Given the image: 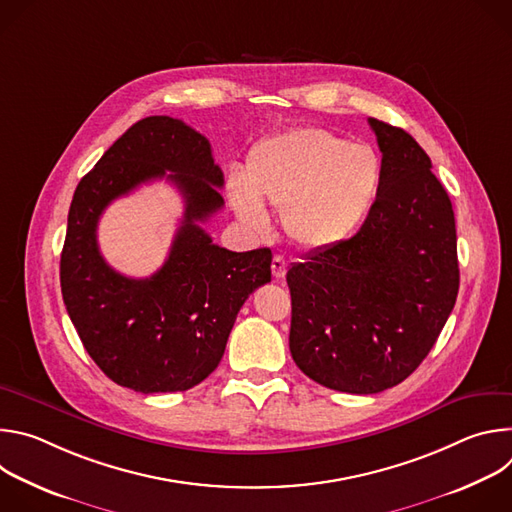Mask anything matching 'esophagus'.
Masks as SVG:
<instances>
[{
    "label": "esophagus",
    "instance_id": "34e87169",
    "mask_svg": "<svg viewBox=\"0 0 512 512\" xmlns=\"http://www.w3.org/2000/svg\"><path fill=\"white\" fill-rule=\"evenodd\" d=\"M285 269H287V261L281 257V255H275L273 261H271V273L275 279H281L285 275Z\"/></svg>",
    "mask_w": 512,
    "mask_h": 512
}]
</instances>
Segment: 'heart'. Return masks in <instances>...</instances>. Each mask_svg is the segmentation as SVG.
Masks as SVG:
<instances>
[{
    "label": "heart",
    "instance_id": "b5f03b06",
    "mask_svg": "<svg viewBox=\"0 0 512 512\" xmlns=\"http://www.w3.org/2000/svg\"><path fill=\"white\" fill-rule=\"evenodd\" d=\"M381 182V162L362 143L302 127L261 141L247 174L233 176L229 200L241 221L263 233L265 206L281 210L287 237L312 251L346 241L371 210Z\"/></svg>",
    "mask_w": 512,
    "mask_h": 512
}]
</instances>
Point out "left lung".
I'll return each instance as SVG.
<instances>
[{"label":"left lung","mask_w":512,"mask_h":512,"mask_svg":"<svg viewBox=\"0 0 512 512\" xmlns=\"http://www.w3.org/2000/svg\"><path fill=\"white\" fill-rule=\"evenodd\" d=\"M381 182L367 221L287 271L289 350L304 375L373 395L405 381L454 310L460 269L450 196L403 129L369 119Z\"/></svg>","instance_id":"left-lung-1"}]
</instances>
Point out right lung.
Returning <instances> with one entry per match:
<instances>
[{
  "mask_svg": "<svg viewBox=\"0 0 512 512\" xmlns=\"http://www.w3.org/2000/svg\"><path fill=\"white\" fill-rule=\"evenodd\" d=\"M160 177L185 198L181 229L152 278H125L98 251V218L115 197ZM223 184L208 139L166 115L131 125L79 182L60 255L62 300L113 383L145 395L202 383L221 362L245 300L271 281L269 249L229 251L198 225L223 208Z\"/></svg>",
  "mask_w": 512,
  "mask_h": 512,
  "instance_id": "1",
  "label": "right lung"
}]
</instances>
